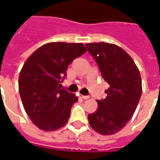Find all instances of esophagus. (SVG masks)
<instances>
[{"mask_svg": "<svg viewBox=\"0 0 160 160\" xmlns=\"http://www.w3.org/2000/svg\"><path fill=\"white\" fill-rule=\"evenodd\" d=\"M80 98H83V99H88V98H90V96H84V95H80Z\"/></svg>", "mask_w": 160, "mask_h": 160, "instance_id": "obj_1", "label": "esophagus"}]
</instances>
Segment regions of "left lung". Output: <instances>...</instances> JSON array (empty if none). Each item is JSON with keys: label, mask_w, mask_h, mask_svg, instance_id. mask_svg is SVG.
Masks as SVG:
<instances>
[{"label": "left lung", "mask_w": 160, "mask_h": 160, "mask_svg": "<svg viewBox=\"0 0 160 160\" xmlns=\"http://www.w3.org/2000/svg\"><path fill=\"white\" fill-rule=\"evenodd\" d=\"M86 46L110 85L105 91L107 97L97 100V111L88 115V121L100 134H114L125 127L136 110L142 93L140 71L132 57L119 46L104 42Z\"/></svg>", "instance_id": "8db88e82"}]
</instances>
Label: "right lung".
Masks as SVG:
<instances>
[{
	"label": "right lung",
	"mask_w": 160,
	"mask_h": 160,
	"mask_svg": "<svg viewBox=\"0 0 160 160\" xmlns=\"http://www.w3.org/2000/svg\"><path fill=\"white\" fill-rule=\"evenodd\" d=\"M87 52L81 42H52L35 50L24 63L19 77V91L30 119L44 131H55L68 122L73 93L61 89V81L73 59Z\"/></svg>",
	"instance_id": "1"
}]
</instances>
